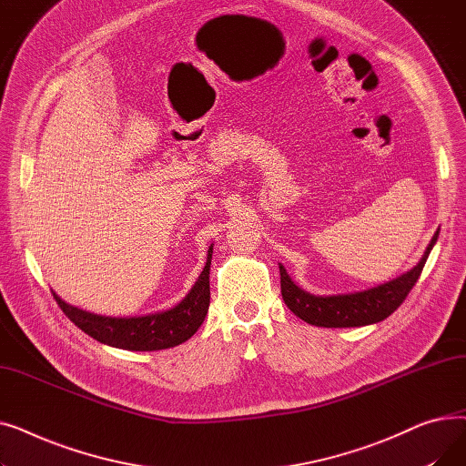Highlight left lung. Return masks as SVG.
<instances>
[{"label":"left lung","mask_w":466,"mask_h":466,"mask_svg":"<svg viewBox=\"0 0 466 466\" xmlns=\"http://www.w3.org/2000/svg\"><path fill=\"white\" fill-rule=\"evenodd\" d=\"M438 232H434L431 243L427 246L421 260L415 264L406 274L381 283L378 287L348 292V295H330V297H317L311 292L300 289L290 279L283 264H279L281 274V295L287 308L300 317L302 321L327 327V329H348V327H364L380 323L393 313L408 297V292L420 279L423 266L432 251L438 239Z\"/></svg>","instance_id":"1"}]
</instances>
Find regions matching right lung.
<instances>
[{
  "instance_id": "right-lung-1",
  "label": "right lung",
  "mask_w": 466,
  "mask_h": 466,
  "mask_svg": "<svg viewBox=\"0 0 466 466\" xmlns=\"http://www.w3.org/2000/svg\"><path fill=\"white\" fill-rule=\"evenodd\" d=\"M213 246L208 249V260L185 299L174 308L136 317H107L85 311L64 302L53 292L62 311L83 332L100 344L128 351H158L176 348L187 341L204 323L209 309V268Z\"/></svg>"
}]
</instances>
